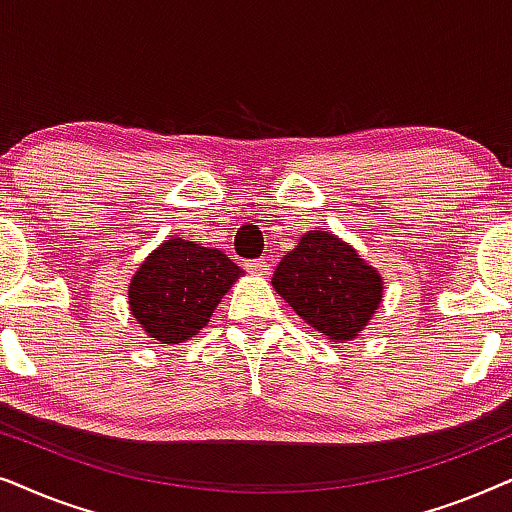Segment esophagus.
Listing matches in <instances>:
<instances>
[{"mask_svg":"<svg viewBox=\"0 0 512 512\" xmlns=\"http://www.w3.org/2000/svg\"><path fill=\"white\" fill-rule=\"evenodd\" d=\"M245 269L255 276H269L271 274V262L269 260H250L245 262Z\"/></svg>","mask_w":512,"mask_h":512,"instance_id":"esophagus-1","label":"esophagus"}]
</instances>
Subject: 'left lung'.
Returning <instances> with one entry per match:
<instances>
[{"label":"left lung","mask_w":512,"mask_h":512,"mask_svg":"<svg viewBox=\"0 0 512 512\" xmlns=\"http://www.w3.org/2000/svg\"><path fill=\"white\" fill-rule=\"evenodd\" d=\"M271 285L304 323L332 342L356 339L384 290L377 269L330 231H306L276 267Z\"/></svg>","instance_id":"1"}]
</instances>
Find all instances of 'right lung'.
I'll list each match as a JSON object with an SVG mask.
<instances>
[{
    "mask_svg": "<svg viewBox=\"0 0 512 512\" xmlns=\"http://www.w3.org/2000/svg\"><path fill=\"white\" fill-rule=\"evenodd\" d=\"M241 274L222 250L170 238L135 271L128 304L149 337L182 344L208 325L215 306Z\"/></svg>",
    "mask_w": 512,
    "mask_h": 512,
    "instance_id": "add662e5",
    "label": "right lung"
}]
</instances>
